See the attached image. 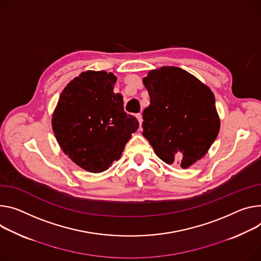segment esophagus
<instances>
[{"label":"esophagus","mask_w":261,"mask_h":261,"mask_svg":"<svg viewBox=\"0 0 261 261\" xmlns=\"http://www.w3.org/2000/svg\"><path fill=\"white\" fill-rule=\"evenodd\" d=\"M135 116H136L137 121H138V123H139V126H141V123H143V115H141L140 113H137Z\"/></svg>","instance_id":"34e87169"}]
</instances>
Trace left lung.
<instances>
[{
    "label": "left lung",
    "mask_w": 261,
    "mask_h": 261,
    "mask_svg": "<svg viewBox=\"0 0 261 261\" xmlns=\"http://www.w3.org/2000/svg\"><path fill=\"white\" fill-rule=\"evenodd\" d=\"M143 82L150 96L143 135L162 161L189 168L208 152L220 131L213 92L176 66L150 70Z\"/></svg>",
    "instance_id": "obj_1"
}]
</instances>
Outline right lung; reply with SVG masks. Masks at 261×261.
Masks as SVG:
<instances>
[{"label":"right lung","instance_id":"add662e5","mask_svg":"<svg viewBox=\"0 0 261 261\" xmlns=\"http://www.w3.org/2000/svg\"><path fill=\"white\" fill-rule=\"evenodd\" d=\"M116 77L105 70H86L62 90L52 116L61 150L90 173L109 169L121 158L136 117L124 111L121 93H114Z\"/></svg>","mask_w":261,"mask_h":261}]
</instances>
